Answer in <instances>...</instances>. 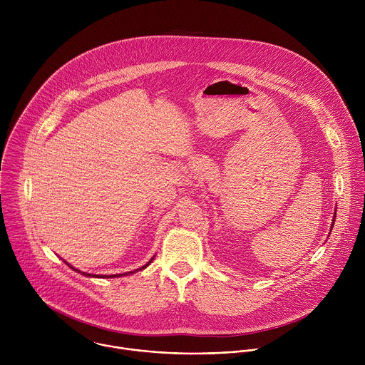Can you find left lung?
Returning a JSON list of instances; mask_svg holds the SVG:
<instances>
[{
	"mask_svg": "<svg viewBox=\"0 0 365 365\" xmlns=\"http://www.w3.org/2000/svg\"><path fill=\"white\" fill-rule=\"evenodd\" d=\"M335 217H336V211H335V214H334V220H332V225H331V231H332V228H334V224H335Z\"/></svg>",
	"mask_w": 365,
	"mask_h": 365,
	"instance_id": "8db88e82",
	"label": "left lung"
}]
</instances>
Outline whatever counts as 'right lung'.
Segmentation results:
<instances>
[{
  "instance_id": "right-lung-1",
  "label": "right lung",
  "mask_w": 365,
  "mask_h": 365,
  "mask_svg": "<svg viewBox=\"0 0 365 365\" xmlns=\"http://www.w3.org/2000/svg\"><path fill=\"white\" fill-rule=\"evenodd\" d=\"M153 259H154V257L150 259V262L147 263V264H144L141 269H137V270H134V272H128V273H123V274H111V276H99V274H89V273H85V272H81V270H78V269H75V267H72L69 263H66L72 270H75V272H78V273H81V274H83V276H86V277H106V279H113V277H121V276H127V274H133V273H135V272H140V270H143V269H145L151 262H153Z\"/></svg>"
}]
</instances>
